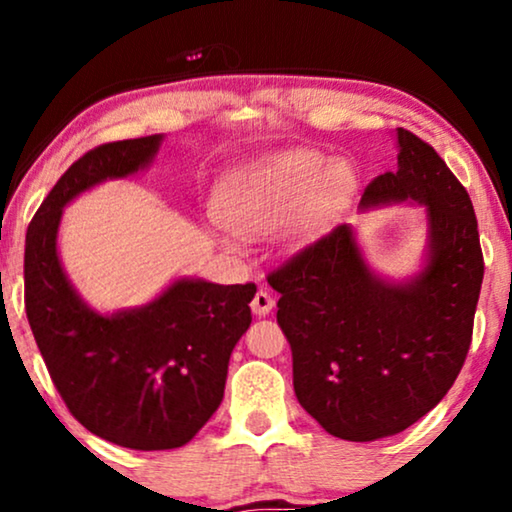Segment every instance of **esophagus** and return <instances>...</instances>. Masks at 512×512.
Here are the masks:
<instances>
[{
  "label": "esophagus",
  "instance_id": "1",
  "mask_svg": "<svg viewBox=\"0 0 512 512\" xmlns=\"http://www.w3.org/2000/svg\"><path fill=\"white\" fill-rule=\"evenodd\" d=\"M272 307H275V298H272V293L265 289H258L254 300H251V310H254V314L265 317V314L272 312Z\"/></svg>",
  "mask_w": 512,
  "mask_h": 512
}]
</instances>
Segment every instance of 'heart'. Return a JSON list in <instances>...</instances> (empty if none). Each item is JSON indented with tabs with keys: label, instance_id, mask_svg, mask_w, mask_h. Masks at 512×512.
<instances>
[{
	"label": "heart",
	"instance_id": "b5f03b06",
	"mask_svg": "<svg viewBox=\"0 0 512 512\" xmlns=\"http://www.w3.org/2000/svg\"><path fill=\"white\" fill-rule=\"evenodd\" d=\"M354 191L347 165H331L317 151H286L235 174L216 198V216L230 230L263 235L291 219L293 242L324 233ZM228 247V237H223Z\"/></svg>",
	"mask_w": 512,
	"mask_h": 512
}]
</instances>
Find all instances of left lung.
Returning <instances> with one entry per match:
<instances>
[{
  "label": "left lung",
  "instance_id": "left-lung-1",
  "mask_svg": "<svg viewBox=\"0 0 512 512\" xmlns=\"http://www.w3.org/2000/svg\"><path fill=\"white\" fill-rule=\"evenodd\" d=\"M396 142L398 170L370 181L359 207L422 205V270L403 282L377 275L342 223L268 275L298 403L354 443L401 433L443 401L471 347L485 275L466 188L410 130Z\"/></svg>",
  "mask_w": 512,
  "mask_h": 512
}]
</instances>
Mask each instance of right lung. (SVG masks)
I'll list each match as a JSON object with an SVG mask.
<instances>
[{"label": "right lung", "mask_w": 512, "mask_h": 512, "mask_svg": "<svg viewBox=\"0 0 512 512\" xmlns=\"http://www.w3.org/2000/svg\"><path fill=\"white\" fill-rule=\"evenodd\" d=\"M163 135L102 144L62 174L25 237V310L55 389L90 433L130 450H174L223 401L228 361L251 324L256 284L181 277L151 303L100 314L58 256L62 209L149 167Z\"/></svg>", "instance_id": "obj_1"}]
</instances>
